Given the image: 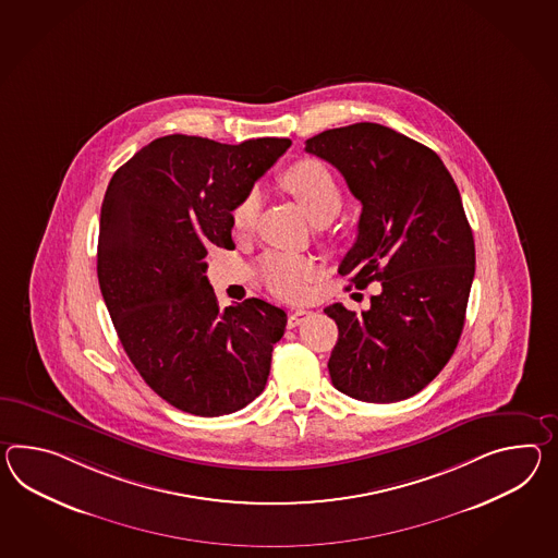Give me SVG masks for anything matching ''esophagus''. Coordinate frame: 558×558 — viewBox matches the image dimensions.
Returning <instances> with one entry per match:
<instances>
[{"label": "esophagus", "mask_w": 558, "mask_h": 558, "mask_svg": "<svg viewBox=\"0 0 558 558\" xmlns=\"http://www.w3.org/2000/svg\"><path fill=\"white\" fill-rule=\"evenodd\" d=\"M313 316L311 311H294V313L288 314V328H296L304 323V320H308Z\"/></svg>", "instance_id": "esophagus-1"}]
</instances>
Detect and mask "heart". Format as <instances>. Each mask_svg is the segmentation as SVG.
<instances>
[{"label":"heart","instance_id":"1","mask_svg":"<svg viewBox=\"0 0 558 558\" xmlns=\"http://www.w3.org/2000/svg\"><path fill=\"white\" fill-rule=\"evenodd\" d=\"M284 190L299 199L316 223H327L328 219L339 214L342 205L339 181L332 175L327 165L318 159H300L290 165L282 173ZM259 191L250 190L231 211L233 230L244 233L252 230L258 218ZM259 274L264 284L276 296L286 300L304 299L308 284L318 278L320 268L313 258L300 254L272 252L259 264Z\"/></svg>","mask_w":558,"mask_h":558}]
</instances>
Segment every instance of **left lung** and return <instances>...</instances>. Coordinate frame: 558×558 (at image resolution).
<instances>
[{
  "label": "left lung",
  "mask_w": 558,
  "mask_h": 558,
  "mask_svg": "<svg viewBox=\"0 0 558 558\" xmlns=\"http://www.w3.org/2000/svg\"><path fill=\"white\" fill-rule=\"evenodd\" d=\"M306 153L335 165L363 204L340 276L361 290L380 282L368 311L325 308L339 327L330 379L359 401H403L446 367L462 335L476 247L460 191L437 153L383 124L330 129Z\"/></svg>",
  "instance_id": "left-lung-1"
}]
</instances>
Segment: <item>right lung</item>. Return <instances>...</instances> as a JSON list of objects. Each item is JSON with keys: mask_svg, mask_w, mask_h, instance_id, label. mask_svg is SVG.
Wrapping results in <instances>:
<instances>
[{"mask_svg": "<svg viewBox=\"0 0 558 558\" xmlns=\"http://www.w3.org/2000/svg\"><path fill=\"white\" fill-rule=\"evenodd\" d=\"M290 145L161 136L105 193L96 272L112 325L150 389L191 415H228L266 387L284 311L259 299L219 308L205 270L214 245L235 247L233 207Z\"/></svg>", "mask_w": 558, "mask_h": 558, "instance_id": "add662e5", "label": "right lung"}]
</instances>
